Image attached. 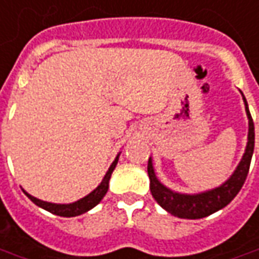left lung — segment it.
Segmentation results:
<instances>
[{
	"mask_svg": "<svg viewBox=\"0 0 259 259\" xmlns=\"http://www.w3.org/2000/svg\"><path fill=\"white\" fill-rule=\"evenodd\" d=\"M242 99L245 103V112L248 116V142L245 147V153L241 159L240 164L237 166L233 176L223 183L217 189L208 190L204 193L198 194H181L176 193L173 190L167 189L166 186H163L156 177L154 168H153L152 159H149L147 164V173L150 179V191L154 200L171 215L179 218H190V220H197V218H203L210 215L215 211L224 208L227 204L233 201V198L244 186L245 179L248 176L251 159H252V153H254V143H255V132H254V122L248 109V103L244 95Z\"/></svg>",
	"mask_w": 259,
	"mask_h": 259,
	"instance_id": "obj_1",
	"label": "left lung"
}]
</instances>
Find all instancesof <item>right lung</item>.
Here are the masks:
<instances>
[{"label":"right lung","mask_w":259,"mask_h":259,"mask_svg":"<svg viewBox=\"0 0 259 259\" xmlns=\"http://www.w3.org/2000/svg\"><path fill=\"white\" fill-rule=\"evenodd\" d=\"M117 160H119V154L116 156L115 161L112 163V166L109 167L107 173L105 174L103 180L100 183L99 186L96 189L93 190L92 193H89L88 196H85L83 198H80L78 201L70 204H55V203H48V201H42L39 198H35L31 194H28L26 191H24L26 194V197L32 201L33 204H36L38 207H41L44 210L49 211L55 215H59V217H76V215H80L86 211H89L91 208H93L96 204L100 203V200L105 197V194L107 193V189H109V180H110V176L115 170L116 164H117Z\"/></svg>","instance_id":"add662e5"}]
</instances>
